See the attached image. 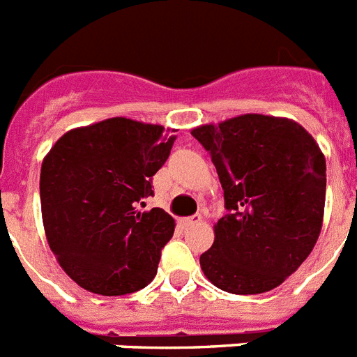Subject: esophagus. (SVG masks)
Instances as JSON below:
<instances>
[{
	"label": "esophagus",
	"mask_w": 357,
	"mask_h": 357,
	"mask_svg": "<svg viewBox=\"0 0 357 357\" xmlns=\"http://www.w3.org/2000/svg\"><path fill=\"white\" fill-rule=\"evenodd\" d=\"M200 222H202V216L193 215V216H185V218H181V220H178V224H181L182 227H191V225L200 224Z\"/></svg>",
	"instance_id": "esophagus-1"
}]
</instances>
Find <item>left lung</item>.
Segmentation results:
<instances>
[{"label":"left lung","mask_w":357,"mask_h":357,"mask_svg":"<svg viewBox=\"0 0 357 357\" xmlns=\"http://www.w3.org/2000/svg\"><path fill=\"white\" fill-rule=\"evenodd\" d=\"M227 215L200 257L206 278L225 292L260 294L282 285L314 249L324 225L327 164L296 121L245 114L202 124Z\"/></svg>","instance_id":"left-lung-1"}]
</instances>
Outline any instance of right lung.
I'll list each match as a JSON object with an SVG mask.
<instances>
[{"label":"right lung","mask_w":357,"mask_h":357,"mask_svg":"<svg viewBox=\"0 0 357 357\" xmlns=\"http://www.w3.org/2000/svg\"><path fill=\"white\" fill-rule=\"evenodd\" d=\"M175 139L160 124L112 117L70 130L43 158L45 234L79 287L123 296L155 278L175 220L164 209L141 206L153 195L151 176Z\"/></svg>","instance_id":"right-lung-1"}]
</instances>
